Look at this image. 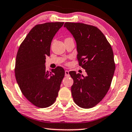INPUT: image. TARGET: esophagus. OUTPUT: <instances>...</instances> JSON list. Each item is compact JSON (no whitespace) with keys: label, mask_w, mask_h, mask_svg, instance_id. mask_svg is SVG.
<instances>
[{"label":"esophagus","mask_w":132,"mask_h":132,"mask_svg":"<svg viewBox=\"0 0 132 132\" xmlns=\"http://www.w3.org/2000/svg\"><path fill=\"white\" fill-rule=\"evenodd\" d=\"M65 76H66V77L69 76V71H65Z\"/></svg>","instance_id":"1"}]
</instances>
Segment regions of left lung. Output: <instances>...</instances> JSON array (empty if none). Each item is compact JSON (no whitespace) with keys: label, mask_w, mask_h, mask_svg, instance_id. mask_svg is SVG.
I'll list each match as a JSON object with an SVG mask.
<instances>
[{"label":"left lung","mask_w":132,"mask_h":132,"mask_svg":"<svg viewBox=\"0 0 132 132\" xmlns=\"http://www.w3.org/2000/svg\"><path fill=\"white\" fill-rule=\"evenodd\" d=\"M64 27L76 40L78 64L87 74L84 77L69 72L74 80L72 96L80 107L92 108L103 99L110 87L115 70L112 48L96 27L74 22H65Z\"/></svg>","instance_id":"obj_1"}]
</instances>
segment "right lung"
I'll use <instances>...</instances> for the list:
<instances>
[{
  "mask_svg": "<svg viewBox=\"0 0 132 132\" xmlns=\"http://www.w3.org/2000/svg\"><path fill=\"white\" fill-rule=\"evenodd\" d=\"M64 22L36 25L18 49L15 77L22 93L39 108L50 106L56 101L64 70L60 66L47 71L46 56H50L52 40Z\"/></svg>",
  "mask_w": 132,
  "mask_h": 132,
  "instance_id": "obj_1",
  "label": "right lung"
}]
</instances>
